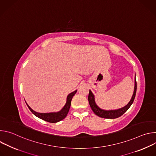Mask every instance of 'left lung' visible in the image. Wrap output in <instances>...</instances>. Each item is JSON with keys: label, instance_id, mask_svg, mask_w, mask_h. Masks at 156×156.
Wrapping results in <instances>:
<instances>
[{"label": "left lung", "instance_id": "left-lung-1", "mask_svg": "<svg viewBox=\"0 0 156 156\" xmlns=\"http://www.w3.org/2000/svg\"><path fill=\"white\" fill-rule=\"evenodd\" d=\"M136 78H135V90L134 92H133V94L132 96V98L130 100V101L128 102L127 105H126L125 107L117 109V110H105L100 108L96 104L95 100H94V96L91 92V90H90V93H89V96H88V101L89 104L90 105V107L91 109L93 110V112L98 116L104 118V119H114L118 118L120 116H122L126 111L130 107L131 104H133V101H134L135 96H136Z\"/></svg>", "mask_w": 156, "mask_h": 156}]
</instances>
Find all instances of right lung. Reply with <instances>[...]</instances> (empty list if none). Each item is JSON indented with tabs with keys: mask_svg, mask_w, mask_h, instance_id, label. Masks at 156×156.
<instances>
[{
	"mask_svg": "<svg viewBox=\"0 0 156 156\" xmlns=\"http://www.w3.org/2000/svg\"><path fill=\"white\" fill-rule=\"evenodd\" d=\"M77 90L71 93L70 94H69L67 96V98H66V102L64 107L62 108V109L59 111L58 112H52V113H38L34 111L31 107L28 105V104L26 102L27 106L28 107L29 109L31 110V112L37 117L45 120L48 122L50 123H57L58 122L61 121L62 120L64 119L66 115H67L69 111L71 105V101L73 98V96L76 94Z\"/></svg>",
	"mask_w": 156,
	"mask_h": 156,
	"instance_id": "1",
	"label": "right lung"
}]
</instances>
